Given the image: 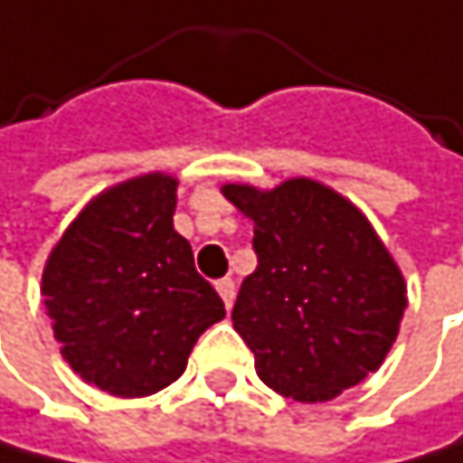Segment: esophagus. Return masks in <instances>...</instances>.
Returning <instances> with one entry per match:
<instances>
[{
	"label": "esophagus",
	"instance_id": "1",
	"mask_svg": "<svg viewBox=\"0 0 463 463\" xmlns=\"http://www.w3.org/2000/svg\"><path fill=\"white\" fill-rule=\"evenodd\" d=\"M214 288H217V294H220V297H223L226 308H232V306H234V279H232V277L217 279V282H214Z\"/></svg>",
	"mask_w": 463,
	"mask_h": 463
}]
</instances>
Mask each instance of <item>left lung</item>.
Listing matches in <instances>:
<instances>
[{
  "label": "left lung",
  "mask_w": 463,
  "mask_h": 463,
  "mask_svg": "<svg viewBox=\"0 0 463 463\" xmlns=\"http://www.w3.org/2000/svg\"><path fill=\"white\" fill-rule=\"evenodd\" d=\"M220 192L254 223L257 269L232 322L257 376L314 404L379 371L399 336L407 282L362 209L311 177Z\"/></svg>",
  "instance_id": "8db88e82"
}]
</instances>
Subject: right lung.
I'll return each instance as SVG.
<instances>
[{
  "mask_svg": "<svg viewBox=\"0 0 463 463\" xmlns=\"http://www.w3.org/2000/svg\"><path fill=\"white\" fill-rule=\"evenodd\" d=\"M177 177H129L76 214L42 271V302L64 362L87 384L121 399L169 387L223 299L194 271L175 232Z\"/></svg>",
  "mask_w": 463,
  "mask_h": 463,
  "instance_id": "obj_1",
  "label": "right lung"
}]
</instances>
